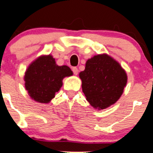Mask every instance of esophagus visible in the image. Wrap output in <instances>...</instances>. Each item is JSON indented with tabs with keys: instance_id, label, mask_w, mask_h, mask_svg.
Segmentation results:
<instances>
[{
	"instance_id": "esophagus-1",
	"label": "esophagus",
	"mask_w": 153,
	"mask_h": 153,
	"mask_svg": "<svg viewBox=\"0 0 153 153\" xmlns=\"http://www.w3.org/2000/svg\"><path fill=\"white\" fill-rule=\"evenodd\" d=\"M72 71L73 73H74V74H78V72H79V70H78V68H76V67H74V68H72Z\"/></svg>"
}]
</instances>
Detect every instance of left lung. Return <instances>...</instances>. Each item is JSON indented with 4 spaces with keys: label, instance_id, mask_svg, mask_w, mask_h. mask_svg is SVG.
<instances>
[{
    "label": "left lung",
    "instance_id": "left-lung-1",
    "mask_svg": "<svg viewBox=\"0 0 153 153\" xmlns=\"http://www.w3.org/2000/svg\"><path fill=\"white\" fill-rule=\"evenodd\" d=\"M82 92L94 108L105 109L114 105L123 93L127 82L126 71L107 54L94 56L79 73Z\"/></svg>",
    "mask_w": 153,
    "mask_h": 153
}]
</instances>
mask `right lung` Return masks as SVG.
I'll use <instances>...</instances> for the list:
<instances>
[{
    "instance_id": "add662e5",
    "label": "right lung",
    "mask_w": 153,
    "mask_h": 153,
    "mask_svg": "<svg viewBox=\"0 0 153 153\" xmlns=\"http://www.w3.org/2000/svg\"><path fill=\"white\" fill-rule=\"evenodd\" d=\"M72 74L69 67L58 66L51 55L41 56L26 71L25 88L33 100L48 103L61 88L64 78Z\"/></svg>"
}]
</instances>
